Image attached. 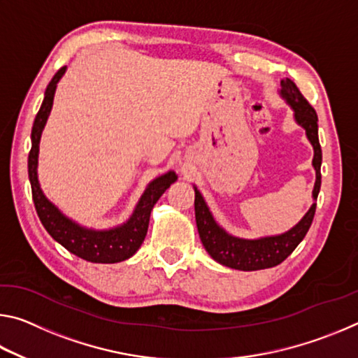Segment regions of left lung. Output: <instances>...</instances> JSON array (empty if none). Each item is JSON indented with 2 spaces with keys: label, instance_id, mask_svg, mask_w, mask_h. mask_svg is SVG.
Masks as SVG:
<instances>
[{
  "label": "left lung",
  "instance_id": "left-lung-1",
  "mask_svg": "<svg viewBox=\"0 0 358 358\" xmlns=\"http://www.w3.org/2000/svg\"><path fill=\"white\" fill-rule=\"evenodd\" d=\"M280 94L292 107L295 121L305 129L308 141L311 142L314 148L313 167L316 171V183H314L313 199L317 201L320 189V164H322V150H320L317 136V113L310 106V102L303 98L300 90L296 88V85L290 78H282L281 80ZM194 192H196V199H194L196 222L203 248L216 262L235 270L254 271L271 268V266L281 264L305 238L306 232L311 227L314 213H316V202H314L300 222L295 224L287 232L256 240L238 238L227 234L215 221L202 194L199 192L196 186H194Z\"/></svg>",
  "mask_w": 358,
  "mask_h": 358
}]
</instances>
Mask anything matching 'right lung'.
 <instances>
[{"instance_id": "add662e5", "label": "right lung", "mask_w": 358, "mask_h": 358, "mask_svg": "<svg viewBox=\"0 0 358 358\" xmlns=\"http://www.w3.org/2000/svg\"><path fill=\"white\" fill-rule=\"evenodd\" d=\"M64 72L66 66H63L53 76L50 83L47 85L44 101H42V106L33 123L31 150H29L28 156V175L29 183H31L34 207L36 211H38L42 226L52 235L53 240L64 246L69 252L94 264L121 262V260L134 256L136 251L143 243L145 235H147L148 230L151 210H153L155 203L159 201L162 194L166 192L167 187L177 180V175L171 171L151 181L147 186V189L142 194L141 201L137 202L129 220L113 229H87L63 215L55 205L48 201L41 189L38 180V156L41 136L42 131H44L48 115H50L52 110L57 83L64 76Z\"/></svg>"}]
</instances>
